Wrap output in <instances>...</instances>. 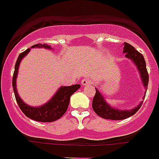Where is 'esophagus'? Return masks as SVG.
I'll return each instance as SVG.
<instances>
[{
	"label": "esophagus",
	"instance_id": "34e87169",
	"mask_svg": "<svg viewBox=\"0 0 159 159\" xmlns=\"http://www.w3.org/2000/svg\"><path fill=\"white\" fill-rule=\"evenodd\" d=\"M81 84H82V85H84V86H89V85H92V80L91 79L88 78L84 79V80H82V81H81Z\"/></svg>",
	"mask_w": 159,
	"mask_h": 159
}]
</instances>
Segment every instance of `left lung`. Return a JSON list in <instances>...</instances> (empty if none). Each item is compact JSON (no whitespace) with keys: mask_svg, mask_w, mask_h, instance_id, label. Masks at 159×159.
I'll use <instances>...</instances> for the list:
<instances>
[{"mask_svg":"<svg viewBox=\"0 0 159 159\" xmlns=\"http://www.w3.org/2000/svg\"><path fill=\"white\" fill-rule=\"evenodd\" d=\"M123 52L127 58L130 59L134 61L135 65L137 66L138 69L139 71L143 80V84L146 88V92L147 89V85L149 82V75L146 66V61L144 60L143 55L136 50L130 43H125L123 48ZM144 99V98H143ZM143 102L135 108L129 111H122L119 109H115L111 107L109 104H107L104 100L103 97L101 95L100 92L97 89H95V95L92 101V108L94 111L100 117L106 119H111V120H122L127 118L134 116V114L139 110Z\"/></svg>","mask_w":159,"mask_h":159,"instance_id":"left-lung-1","label":"left lung"}]
</instances>
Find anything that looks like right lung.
Instances as JSON below:
<instances>
[{
  "instance_id": "1",
  "label": "right lung",
  "mask_w": 159,
  "mask_h": 159,
  "mask_svg": "<svg viewBox=\"0 0 159 159\" xmlns=\"http://www.w3.org/2000/svg\"><path fill=\"white\" fill-rule=\"evenodd\" d=\"M35 47H43L46 48H50V46L47 44L42 45L41 43H37L32 46V48ZM30 51V48H28L25 52L19 55L16 64H15V71L12 76V88L15 94V98L17 102V104L20 110L22 111L25 116L29 119H33L35 121L42 122V123H50V122L56 121L57 119H60L67 111L68 105L70 102V97L74 92H75L79 88H80V84H75L69 87H62L58 90L56 95L49 100L46 104L40 106L39 107H33L28 106L26 103L20 99L16 92V79L18 72V67L22 59L28 54Z\"/></svg>"
}]
</instances>
